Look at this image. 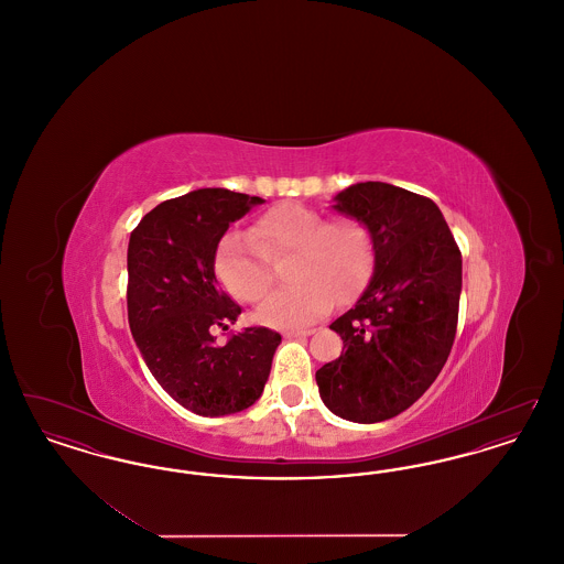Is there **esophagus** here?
Listing matches in <instances>:
<instances>
[{
    "label": "esophagus",
    "instance_id": "esophagus-1",
    "mask_svg": "<svg viewBox=\"0 0 564 564\" xmlns=\"http://www.w3.org/2000/svg\"><path fill=\"white\" fill-rule=\"evenodd\" d=\"M313 334V329H292V332H285L283 336L288 338V340H292V338H306V336H311Z\"/></svg>",
    "mask_w": 564,
    "mask_h": 564
}]
</instances>
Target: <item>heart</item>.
<instances>
[{"label":"heart","mask_w":564,"mask_h":564,"mask_svg":"<svg viewBox=\"0 0 564 564\" xmlns=\"http://www.w3.org/2000/svg\"><path fill=\"white\" fill-rule=\"evenodd\" d=\"M292 256L290 288L269 295L256 319L270 327H302L322 319L334 297L347 302L359 294L375 270V237L355 217H325L300 205H281L262 215L251 235L228 232L215 253L221 285L241 302H258L272 285L269 261Z\"/></svg>","instance_id":"obj_1"}]
</instances>
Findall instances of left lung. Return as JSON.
I'll list each match as a JSON object with an SVG mask.
<instances>
[{
  "label": "left lung",
  "mask_w": 564,
  "mask_h": 564,
  "mask_svg": "<svg viewBox=\"0 0 564 564\" xmlns=\"http://www.w3.org/2000/svg\"><path fill=\"white\" fill-rule=\"evenodd\" d=\"M332 209L370 228L375 272L329 325L345 352L315 378L336 416L370 425L402 414L442 372L455 343L463 260L440 207L414 192L361 182L338 192Z\"/></svg>",
  "instance_id": "obj_1"
}]
</instances>
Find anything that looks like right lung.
<instances>
[{
	"instance_id": "1",
	"label": "right lung",
	"mask_w": 564,
	"mask_h": 564,
	"mask_svg": "<svg viewBox=\"0 0 564 564\" xmlns=\"http://www.w3.org/2000/svg\"><path fill=\"white\" fill-rule=\"evenodd\" d=\"M262 203L232 189H194L154 207L131 232L127 304L137 349L162 389L200 416L258 402L281 345L269 327H245L226 345L212 332L241 315L215 276L217 245Z\"/></svg>"
}]
</instances>
